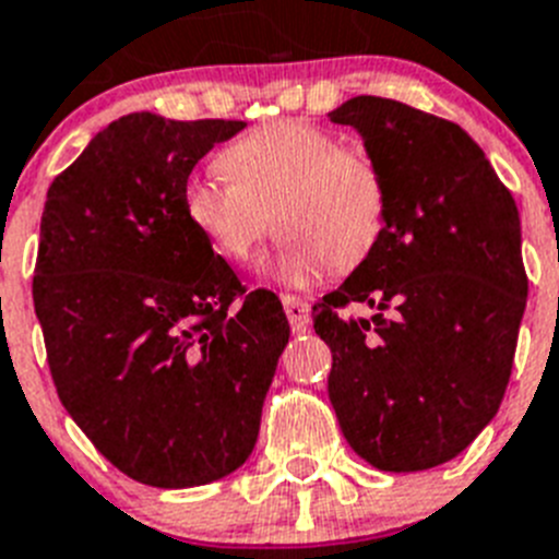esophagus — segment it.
Wrapping results in <instances>:
<instances>
[{"label": "esophagus", "instance_id": "obj_1", "mask_svg": "<svg viewBox=\"0 0 559 559\" xmlns=\"http://www.w3.org/2000/svg\"><path fill=\"white\" fill-rule=\"evenodd\" d=\"M281 304H284L286 318H289V323H293V332L295 334L307 332V326H309V304H307V300L298 298V295H281Z\"/></svg>", "mask_w": 559, "mask_h": 559}]
</instances>
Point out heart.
Listing matches in <instances>:
<instances>
[{"instance_id": "1", "label": "heart", "mask_w": 559, "mask_h": 559, "mask_svg": "<svg viewBox=\"0 0 559 559\" xmlns=\"http://www.w3.org/2000/svg\"><path fill=\"white\" fill-rule=\"evenodd\" d=\"M219 179H191L186 219L216 255L247 264L261 241L284 233L275 275L312 284L348 273L377 250L388 222L380 165L362 148L307 120H273L230 143Z\"/></svg>"}]
</instances>
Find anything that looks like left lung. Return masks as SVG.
<instances>
[{
    "label": "left lung",
    "instance_id": "left-lung-1",
    "mask_svg": "<svg viewBox=\"0 0 559 559\" xmlns=\"http://www.w3.org/2000/svg\"><path fill=\"white\" fill-rule=\"evenodd\" d=\"M329 120L360 134L388 188L380 245L312 314L329 400L371 467H439L492 421L512 373L528 295L518 205L450 120L373 95ZM348 302L374 314L352 319Z\"/></svg>",
    "mask_w": 559,
    "mask_h": 559
}]
</instances>
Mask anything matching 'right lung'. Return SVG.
I'll list each match as a JSON object with an SVG mask.
<instances>
[{
	"label": "right lung",
	"instance_id": "1",
	"mask_svg": "<svg viewBox=\"0 0 559 559\" xmlns=\"http://www.w3.org/2000/svg\"><path fill=\"white\" fill-rule=\"evenodd\" d=\"M245 126L134 111L47 191L33 304L58 400L148 487H202L245 464L289 343L281 300L242 299L186 219L193 165Z\"/></svg>",
	"mask_w": 559,
	"mask_h": 559
}]
</instances>
